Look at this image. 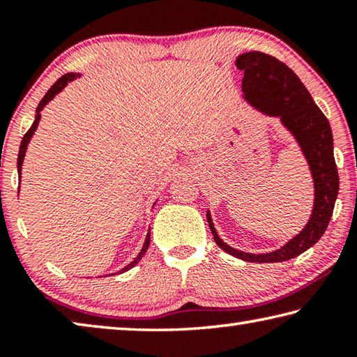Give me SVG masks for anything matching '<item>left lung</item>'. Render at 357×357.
I'll list each match as a JSON object with an SVG mask.
<instances>
[{
  "label": "left lung",
  "instance_id": "left-lung-1",
  "mask_svg": "<svg viewBox=\"0 0 357 357\" xmlns=\"http://www.w3.org/2000/svg\"><path fill=\"white\" fill-rule=\"evenodd\" d=\"M236 66L244 72L243 91L250 105L269 116H280L291 132L310 165L315 183V204L305 228L282 249L263 255L233 249L217 236L208 213L209 228L215 244L229 255L250 263L287 261L310 249L323 236L334 211L338 193V172L334 159V142L328 118L313 102L299 77L285 63L261 52L238 56Z\"/></svg>",
  "mask_w": 357,
  "mask_h": 357
}]
</instances>
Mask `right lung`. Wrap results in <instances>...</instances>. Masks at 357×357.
I'll list each match as a JSON object with an SVG mask.
<instances>
[{
    "label": "right lung",
    "mask_w": 357,
    "mask_h": 357,
    "mask_svg": "<svg viewBox=\"0 0 357 357\" xmlns=\"http://www.w3.org/2000/svg\"><path fill=\"white\" fill-rule=\"evenodd\" d=\"M77 77H80V75H78V74H66V75H63V77H59L58 80H56L55 83H53V86L45 93V96H44V98H42V100L39 102L38 108H36V119H34V123H33L31 128H29V130L26 132V134L23 135L22 143H20L19 159H17V168H19V178H20V174H22V164H23V159H25V153H26L28 143H29V140H31L34 130L38 129V124H39V119H40V110H42V108H44L53 98H55V96H56L59 91H61V89L66 86V84L74 80V78H77ZM19 189H20V185H19ZM148 247H149V233H148V236H146V241H144L142 252L138 253V257H137L130 264L126 266L124 269H121V273H126V271H129V269L134 268V266H135L138 261H140V258L144 255V253H146Z\"/></svg>",
    "instance_id": "right-lung-1"
}]
</instances>
